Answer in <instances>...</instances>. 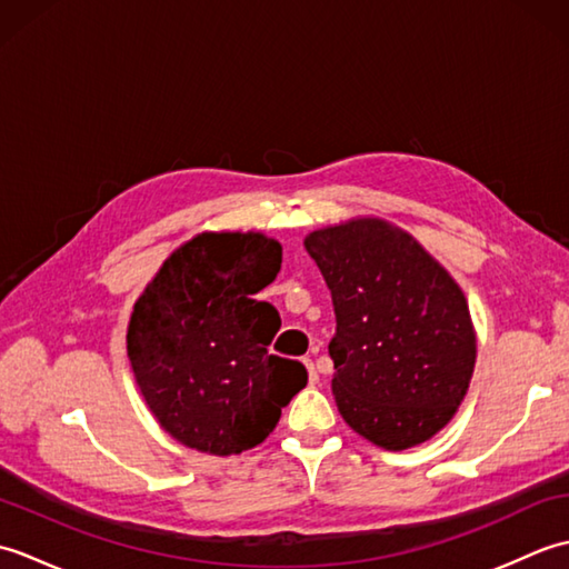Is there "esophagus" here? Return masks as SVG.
<instances>
[{
    "mask_svg": "<svg viewBox=\"0 0 569 569\" xmlns=\"http://www.w3.org/2000/svg\"><path fill=\"white\" fill-rule=\"evenodd\" d=\"M303 365L308 367V373H310V383H316V381H318V369H316V361H312L310 357H306V359H303Z\"/></svg>",
    "mask_w": 569,
    "mask_h": 569,
    "instance_id": "obj_1",
    "label": "esophagus"
}]
</instances>
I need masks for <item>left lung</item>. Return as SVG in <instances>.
Instances as JSON below:
<instances>
[{
	"mask_svg": "<svg viewBox=\"0 0 569 569\" xmlns=\"http://www.w3.org/2000/svg\"><path fill=\"white\" fill-rule=\"evenodd\" d=\"M335 306L332 393L345 422L383 450L430 440L457 413L477 335L455 278L377 217L306 237Z\"/></svg>",
	"mask_w": 569,
	"mask_h": 569,
	"instance_id": "1",
	"label": "left lung"
}]
</instances>
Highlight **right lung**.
Instances as JSON below:
<instances>
[{"mask_svg":"<svg viewBox=\"0 0 569 569\" xmlns=\"http://www.w3.org/2000/svg\"><path fill=\"white\" fill-rule=\"evenodd\" d=\"M281 253L261 232H202L134 303L131 371L161 428L192 450H251L308 383L300 361L269 355L281 318L253 298L281 271Z\"/></svg>","mask_w":569,"mask_h":569,"instance_id":"1","label":"right lung"}]
</instances>
